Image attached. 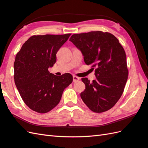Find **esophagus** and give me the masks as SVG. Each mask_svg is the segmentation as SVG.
<instances>
[{
	"label": "esophagus",
	"instance_id": "1",
	"mask_svg": "<svg viewBox=\"0 0 148 148\" xmlns=\"http://www.w3.org/2000/svg\"><path fill=\"white\" fill-rule=\"evenodd\" d=\"M80 79V78H79V77H78V76H73V81L74 83H75V82H77L78 81H79Z\"/></svg>",
	"mask_w": 148,
	"mask_h": 148
}]
</instances>
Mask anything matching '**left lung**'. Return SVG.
Here are the masks:
<instances>
[{
  "label": "left lung",
  "mask_w": 148,
  "mask_h": 148,
  "mask_svg": "<svg viewBox=\"0 0 148 148\" xmlns=\"http://www.w3.org/2000/svg\"><path fill=\"white\" fill-rule=\"evenodd\" d=\"M70 41L81 50L85 63L95 69L96 79H81L86 88L80 95L95 113H103L115 105L128 78L126 54L119 40L109 32L92 31L73 34Z\"/></svg>",
  "instance_id": "obj_1"
}]
</instances>
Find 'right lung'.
I'll use <instances>...</instances> for the list:
<instances>
[{"mask_svg":"<svg viewBox=\"0 0 148 148\" xmlns=\"http://www.w3.org/2000/svg\"><path fill=\"white\" fill-rule=\"evenodd\" d=\"M71 34L33 35L22 46L14 62V79L25 104L46 113L56 106L64 90L73 81L70 73L56 76L49 67L56 62L57 52Z\"/></svg>","mask_w":148,"mask_h":148,"instance_id":"obj_1","label":"right lung"}]
</instances>
